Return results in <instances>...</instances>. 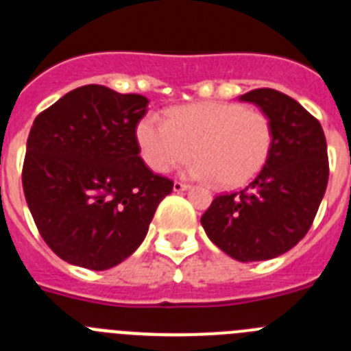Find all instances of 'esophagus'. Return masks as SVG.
<instances>
[{"instance_id": "esophagus-1", "label": "esophagus", "mask_w": 351, "mask_h": 351, "mask_svg": "<svg viewBox=\"0 0 351 351\" xmlns=\"http://www.w3.org/2000/svg\"><path fill=\"white\" fill-rule=\"evenodd\" d=\"M186 190H190V184H184V182H179V181L173 182V191H176V193H181V191H186Z\"/></svg>"}]
</instances>
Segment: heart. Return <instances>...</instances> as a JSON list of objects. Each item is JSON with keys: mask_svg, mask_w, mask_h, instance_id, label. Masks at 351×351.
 I'll use <instances>...</instances> for the list:
<instances>
[{"mask_svg": "<svg viewBox=\"0 0 351 351\" xmlns=\"http://www.w3.org/2000/svg\"><path fill=\"white\" fill-rule=\"evenodd\" d=\"M135 135L142 158L154 172H170L193 154L191 178L216 179L228 190L247 184L263 169L274 138L265 114L228 101L173 107L167 121L147 114Z\"/></svg>", "mask_w": 351, "mask_h": 351, "instance_id": "1", "label": "heart"}]
</instances>
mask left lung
<instances>
[{
  "mask_svg": "<svg viewBox=\"0 0 351 351\" xmlns=\"http://www.w3.org/2000/svg\"><path fill=\"white\" fill-rule=\"evenodd\" d=\"M239 100L271 119V154L244 190L214 198L200 223L228 256L260 262L283 255L308 234L328 182L327 142L320 123L285 93L253 89Z\"/></svg>",
  "mask_w": 351,
  "mask_h": 351,
  "instance_id": "obj_1",
  "label": "left lung"
}]
</instances>
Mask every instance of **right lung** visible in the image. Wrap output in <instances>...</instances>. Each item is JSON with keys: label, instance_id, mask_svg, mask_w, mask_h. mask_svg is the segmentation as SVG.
I'll list each match as a JSON object with an SVG mask.
<instances>
[{"label": "right lung", "instance_id": "1", "mask_svg": "<svg viewBox=\"0 0 351 351\" xmlns=\"http://www.w3.org/2000/svg\"><path fill=\"white\" fill-rule=\"evenodd\" d=\"M149 100L88 84L36 116L23 188L40 235L77 267L107 271L144 241L172 191L138 156V121Z\"/></svg>", "mask_w": 351, "mask_h": 351}]
</instances>
